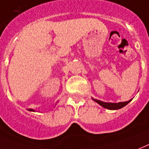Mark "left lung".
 <instances>
[{
  "label": "left lung",
  "instance_id": "8db88e82",
  "mask_svg": "<svg viewBox=\"0 0 149 149\" xmlns=\"http://www.w3.org/2000/svg\"><path fill=\"white\" fill-rule=\"evenodd\" d=\"M93 100L96 102L97 103H98L100 105H102V107L105 108V109H108L111 110H116L119 109H121V108L124 107L125 105H127L130 102V101H128V102H119V103H108V102H103L102 101H99V100L94 99Z\"/></svg>",
  "mask_w": 149,
  "mask_h": 149
}]
</instances>
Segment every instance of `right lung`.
Here are the masks:
<instances>
[{"mask_svg": "<svg viewBox=\"0 0 149 149\" xmlns=\"http://www.w3.org/2000/svg\"><path fill=\"white\" fill-rule=\"evenodd\" d=\"M29 110H30V111H33V109H29Z\"/></svg>", "mask_w": 149, "mask_h": 149, "instance_id": "right-lung-1", "label": "right lung"}]
</instances>
